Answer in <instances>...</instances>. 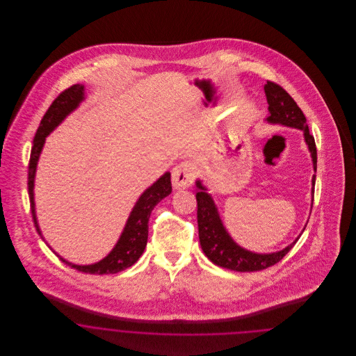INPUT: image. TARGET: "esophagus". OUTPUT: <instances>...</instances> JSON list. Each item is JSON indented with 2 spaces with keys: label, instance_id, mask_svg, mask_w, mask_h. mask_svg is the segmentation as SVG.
I'll list each match as a JSON object with an SVG mask.
<instances>
[{
  "label": "esophagus",
  "instance_id": "obj_1",
  "mask_svg": "<svg viewBox=\"0 0 356 356\" xmlns=\"http://www.w3.org/2000/svg\"><path fill=\"white\" fill-rule=\"evenodd\" d=\"M193 183V170L191 164L181 163L172 170V186L175 189H184Z\"/></svg>",
  "mask_w": 356,
  "mask_h": 356
}]
</instances>
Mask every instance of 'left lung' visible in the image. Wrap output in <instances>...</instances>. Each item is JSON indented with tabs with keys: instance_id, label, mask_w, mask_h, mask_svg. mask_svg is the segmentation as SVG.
Returning a JSON list of instances; mask_svg holds the SVG:
<instances>
[{
	"instance_id": "obj_1",
	"label": "left lung",
	"mask_w": 356,
	"mask_h": 356,
	"mask_svg": "<svg viewBox=\"0 0 356 356\" xmlns=\"http://www.w3.org/2000/svg\"><path fill=\"white\" fill-rule=\"evenodd\" d=\"M264 92L267 96L268 112H270L267 121L271 124H280V125L298 128L303 131L305 144L312 157L314 170L316 172L318 154H316L315 138L309 134L305 113L280 85L267 81V84L264 85ZM315 177L316 176L314 175L312 192H311L312 202H314ZM196 186L199 188L196 193V200H197V225H199L200 245L205 256L213 264L231 271H261L279 263L299 240V237L295 238V241L291 243L286 248L272 254H256L240 247L234 241V238L229 236L225 227L222 225L218 207L213 202L212 196L207 192V188L203 186V183L197 180Z\"/></svg>"
}]
</instances>
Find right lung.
I'll return each mask as SVG.
<instances>
[{
	"mask_svg": "<svg viewBox=\"0 0 356 356\" xmlns=\"http://www.w3.org/2000/svg\"><path fill=\"white\" fill-rule=\"evenodd\" d=\"M85 99L84 85H72L64 92H61L57 99L51 102L48 108L47 113L40 122V127L35 132L33 140V147L31 153L29 167H28V192H29V200H31V211L33 216L34 225L40 236L42 234L40 231L37 216H35V208H34V176L37 170V163L40 159V154L42 151V147L45 144L47 136L54 131L64 119L72 113L80 102ZM172 192L170 184V173L165 172L157 181H154L152 186L147 188L143 195L136 202L135 207L127 220L124 227V231L120 236L119 241L113 247V250L105 256L102 260L88 264V266H77L73 263H69L65 259H63L60 254H57L61 261L68 264L70 268H74L77 271L92 275H108V273H118L131 266H134L136 261L140 259V256L144 252L147 247L148 240V221L154 205L160 203L164 197H167Z\"/></svg>",
	"mask_w": 356,
	"mask_h": 356,
	"instance_id": "add662e5",
	"label": "right lung"
}]
</instances>
